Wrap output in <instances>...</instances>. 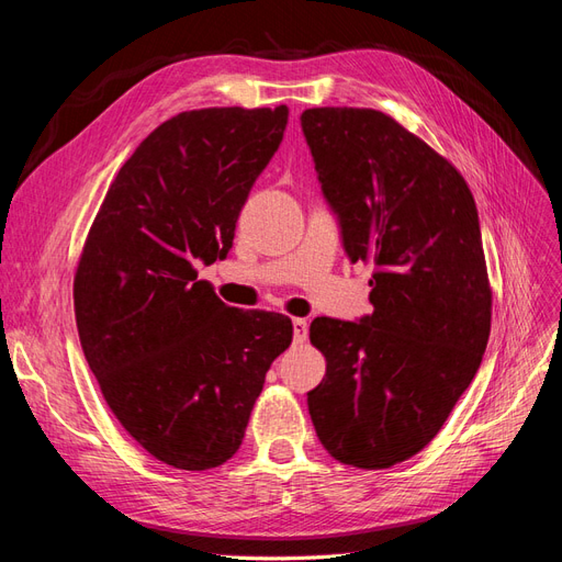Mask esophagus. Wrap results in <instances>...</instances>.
Here are the masks:
<instances>
[{
    "label": "esophagus",
    "instance_id": "1",
    "mask_svg": "<svg viewBox=\"0 0 562 562\" xmlns=\"http://www.w3.org/2000/svg\"><path fill=\"white\" fill-rule=\"evenodd\" d=\"M307 335H310L307 318H293V337H295V342H304V339H307Z\"/></svg>",
    "mask_w": 562,
    "mask_h": 562
}]
</instances>
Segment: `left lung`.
Here are the masks:
<instances>
[{"label": "left lung", "mask_w": 562, "mask_h": 562, "mask_svg": "<svg viewBox=\"0 0 562 562\" xmlns=\"http://www.w3.org/2000/svg\"><path fill=\"white\" fill-rule=\"evenodd\" d=\"M300 124L349 260L375 267L372 314L312 321L326 378L310 415L337 462L389 469L431 443L483 361L479 211L457 168L384 112L314 108Z\"/></svg>", "instance_id": "left-lung-1"}]
</instances>
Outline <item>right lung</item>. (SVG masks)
Masks as SVG:
<instances>
[{"mask_svg": "<svg viewBox=\"0 0 562 562\" xmlns=\"http://www.w3.org/2000/svg\"><path fill=\"white\" fill-rule=\"evenodd\" d=\"M288 108L180 112L119 168L75 274L79 342L119 424L159 462L206 471L239 450L283 314L227 307L194 265L225 260Z\"/></svg>", "mask_w": 562, "mask_h": 562, "instance_id": "obj_1", "label": "right lung"}]
</instances>
